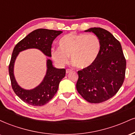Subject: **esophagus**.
I'll list each match as a JSON object with an SVG mask.
<instances>
[{
  "mask_svg": "<svg viewBox=\"0 0 135 135\" xmlns=\"http://www.w3.org/2000/svg\"><path fill=\"white\" fill-rule=\"evenodd\" d=\"M72 72V70H71L70 69H66V74H69V73H70Z\"/></svg>",
  "mask_w": 135,
  "mask_h": 135,
  "instance_id": "esophagus-1",
  "label": "esophagus"
}]
</instances>
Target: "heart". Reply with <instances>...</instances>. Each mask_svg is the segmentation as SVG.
I'll return each instance as SVG.
<instances>
[{
    "label": "heart",
    "mask_w": 135,
    "mask_h": 135,
    "mask_svg": "<svg viewBox=\"0 0 135 135\" xmlns=\"http://www.w3.org/2000/svg\"><path fill=\"white\" fill-rule=\"evenodd\" d=\"M59 48L52 49L51 56L56 64L64 66L70 56L73 64L79 69L88 68L97 60L101 50V42L94 34L70 33L59 41Z\"/></svg>",
    "instance_id": "1"
}]
</instances>
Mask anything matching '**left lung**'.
Here are the masks:
<instances>
[{
    "label": "left lung",
    "instance_id": "1",
    "mask_svg": "<svg viewBox=\"0 0 135 135\" xmlns=\"http://www.w3.org/2000/svg\"><path fill=\"white\" fill-rule=\"evenodd\" d=\"M93 32L101 42V50L90 66L77 72L78 93L91 103L105 102L114 97L123 84L126 61L120 43L102 28L85 30Z\"/></svg>",
    "mask_w": 135,
    "mask_h": 135
}]
</instances>
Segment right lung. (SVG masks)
Instances as JSON below:
<instances>
[{"mask_svg":"<svg viewBox=\"0 0 135 135\" xmlns=\"http://www.w3.org/2000/svg\"><path fill=\"white\" fill-rule=\"evenodd\" d=\"M63 32L48 29L35 30L27 35L15 46L12 54L9 73L13 91L23 102L33 106H42L54 97L58 91L59 84L65 76V69H56L50 59L46 60L47 70L41 82L32 89H23L17 83L14 75V66L20 52L28 49H37L48 57H51V50L54 40Z\"/></svg>","mask_w":135,"mask_h":135,"instance_id":"right-lung-1","label":"right lung"}]
</instances>
